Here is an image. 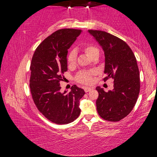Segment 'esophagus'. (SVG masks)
Here are the masks:
<instances>
[{"label":"esophagus","mask_w":157,"mask_h":157,"mask_svg":"<svg viewBox=\"0 0 157 157\" xmlns=\"http://www.w3.org/2000/svg\"><path fill=\"white\" fill-rule=\"evenodd\" d=\"M93 89L92 88H91V87H86V88H84V91L85 92H89V91H91Z\"/></svg>","instance_id":"esophagus-1"}]
</instances>
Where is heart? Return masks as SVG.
<instances>
[{"mask_svg": "<svg viewBox=\"0 0 157 157\" xmlns=\"http://www.w3.org/2000/svg\"><path fill=\"white\" fill-rule=\"evenodd\" d=\"M83 49L84 52L86 53V55L89 57H91L95 52H99L98 48L97 47L92 45L86 44L83 46ZM77 58V51L75 48H72L69 50L67 55V62L69 64H72ZM92 73L91 72H81L78 74L76 77V79L80 83L84 84H90L92 83Z\"/></svg>", "mask_w": 157, "mask_h": 157, "instance_id": "heart-1", "label": "heart"}]
</instances>
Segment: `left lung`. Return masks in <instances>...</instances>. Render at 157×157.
<instances>
[{
    "label": "left lung",
    "instance_id": "1",
    "mask_svg": "<svg viewBox=\"0 0 157 157\" xmlns=\"http://www.w3.org/2000/svg\"><path fill=\"white\" fill-rule=\"evenodd\" d=\"M102 48L105 56L106 82L113 79V89L105 92L96 87L98 113L104 120L117 122L131 112L140 92V73L130 47L120 38L105 31L88 30Z\"/></svg>",
    "mask_w": 157,
    "mask_h": 157
}]
</instances>
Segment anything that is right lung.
I'll return each instance as SVG.
<instances>
[{
	"mask_svg": "<svg viewBox=\"0 0 157 157\" xmlns=\"http://www.w3.org/2000/svg\"><path fill=\"white\" fill-rule=\"evenodd\" d=\"M82 33L77 29H61L39 45L30 63V89L38 110L52 123H70L80 113L79 100L85 92L76 85L67 94L60 92L59 82L67 71L68 49Z\"/></svg>",
	"mask_w": 157,
	"mask_h": 157,
	"instance_id": "add662e5",
	"label": "right lung"
}]
</instances>
